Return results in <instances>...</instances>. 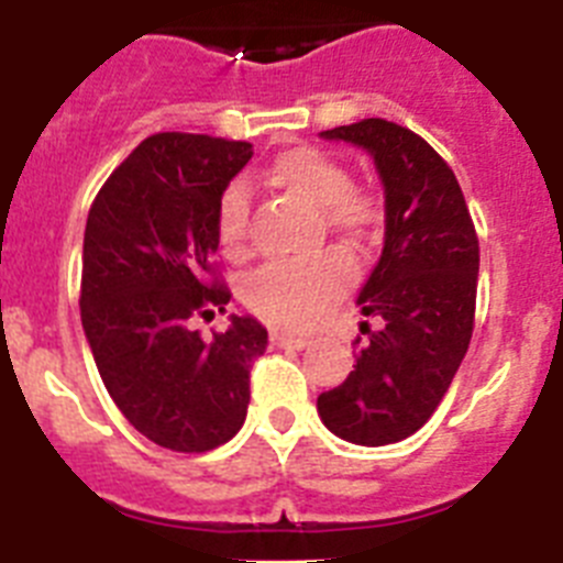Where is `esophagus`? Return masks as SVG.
<instances>
[{
    "label": "esophagus",
    "instance_id": "34e87169",
    "mask_svg": "<svg viewBox=\"0 0 563 563\" xmlns=\"http://www.w3.org/2000/svg\"><path fill=\"white\" fill-rule=\"evenodd\" d=\"M273 346H282V350H305L310 346V338L305 335H290V332H271Z\"/></svg>",
    "mask_w": 563,
    "mask_h": 563
}]
</instances>
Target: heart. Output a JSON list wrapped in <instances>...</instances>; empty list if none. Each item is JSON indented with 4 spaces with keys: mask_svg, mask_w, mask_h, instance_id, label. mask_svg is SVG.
Here are the masks:
<instances>
[{
    "mask_svg": "<svg viewBox=\"0 0 563 563\" xmlns=\"http://www.w3.org/2000/svg\"><path fill=\"white\" fill-rule=\"evenodd\" d=\"M271 180L305 197L318 217L346 242H369L383 225V202L369 188L352 186L346 166L318 148H290L271 166ZM213 231L228 258L251 253V188L233 180L222 188L213 213ZM352 285V265L338 247L273 258L245 278L247 307L273 324L305 330L324 316Z\"/></svg>",
    "mask_w": 563,
    "mask_h": 563,
    "instance_id": "b5f03b06",
    "label": "heart"
}]
</instances>
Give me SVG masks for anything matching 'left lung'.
Segmentation results:
<instances>
[{
    "mask_svg": "<svg viewBox=\"0 0 563 563\" xmlns=\"http://www.w3.org/2000/svg\"><path fill=\"white\" fill-rule=\"evenodd\" d=\"M375 157L386 242L357 305L377 318L355 338V372L318 395L327 429L355 445H389L422 429L474 335L479 236L454 172L411 129L383 118L321 132Z\"/></svg>",
    "mask_w": 563,
    "mask_h": 563,
    "instance_id": "8db88e82",
    "label": "left lung"
}]
</instances>
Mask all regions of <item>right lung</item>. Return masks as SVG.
<instances>
[{
	"label": "right lung",
	"mask_w": 563,
	"mask_h": 563,
	"mask_svg": "<svg viewBox=\"0 0 563 563\" xmlns=\"http://www.w3.org/2000/svg\"><path fill=\"white\" fill-rule=\"evenodd\" d=\"M253 146L157 132L109 174L84 231L81 324L109 397L161 449L202 454L231 440L251 402V366L267 350L256 318L206 341L231 290L213 265V213Z\"/></svg>",
	"instance_id": "obj_1"
}]
</instances>
